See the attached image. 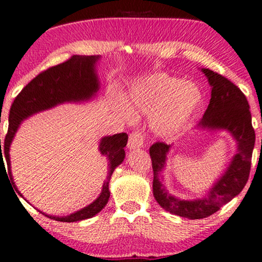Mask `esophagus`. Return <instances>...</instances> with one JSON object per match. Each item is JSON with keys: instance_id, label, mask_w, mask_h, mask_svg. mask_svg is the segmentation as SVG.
Returning a JSON list of instances; mask_svg holds the SVG:
<instances>
[{"instance_id": "34e87169", "label": "esophagus", "mask_w": 262, "mask_h": 262, "mask_svg": "<svg viewBox=\"0 0 262 262\" xmlns=\"http://www.w3.org/2000/svg\"><path fill=\"white\" fill-rule=\"evenodd\" d=\"M144 142V136L141 131H134L128 137L127 142V148L132 150V149H138L143 147Z\"/></svg>"}]
</instances>
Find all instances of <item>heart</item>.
<instances>
[{
	"label": "heart",
	"mask_w": 262,
	"mask_h": 262,
	"mask_svg": "<svg viewBox=\"0 0 262 262\" xmlns=\"http://www.w3.org/2000/svg\"><path fill=\"white\" fill-rule=\"evenodd\" d=\"M202 102L195 84L182 81L167 73H155L136 81L126 95L131 111L150 115V126L156 135L168 137L189 123ZM125 117L131 119L130 112Z\"/></svg>",
	"instance_id": "heart-1"
}]
</instances>
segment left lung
<instances>
[{"label":"left lung","mask_w":262,"mask_h":262,"mask_svg":"<svg viewBox=\"0 0 262 262\" xmlns=\"http://www.w3.org/2000/svg\"><path fill=\"white\" fill-rule=\"evenodd\" d=\"M202 72L208 78L212 94L199 126L209 130H226L237 142V152L226 172L203 198L192 201L177 199L166 190L159 179V173L165 167L166 156L171 145L156 142L149 149L154 171L152 192L156 202L169 213L192 220L212 215L242 191L249 178L251 155L255 144V131L251 125L249 103L244 94L222 74L208 69H202Z\"/></svg>","instance_id":"left-lung-1"}]
</instances>
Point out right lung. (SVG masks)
<instances>
[{
	"instance_id": "add662e5",
	"label": "right lung",
	"mask_w": 262,
	"mask_h": 262,
	"mask_svg": "<svg viewBox=\"0 0 262 262\" xmlns=\"http://www.w3.org/2000/svg\"><path fill=\"white\" fill-rule=\"evenodd\" d=\"M100 56H81L73 55L64 62L50 67V69L40 72L38 76L33 78L24 89L20 91L18 96L13 102L9 111V125L8 132L5 138V144L1 149L0 139V167L5 166L3 158L6 159L8 166V176L15 191H18L11 171V160H9V147L14 138L15 132L21 124L24 119L31 117L38 112L49 110L63 102H80L88 101L98 91V84L95 64ZM127 134H117L107 136L100 141V151L108 159V176L102 186L100 196L89 206L84 207L76 213L67 216L47 215L56 222L74 223L80 220L93 218L102 208L107 205L110 200V181L112 173L125 159L124 148L127 144ZM6 169V168H5Z\"/></svg>"
}]
</instances>
